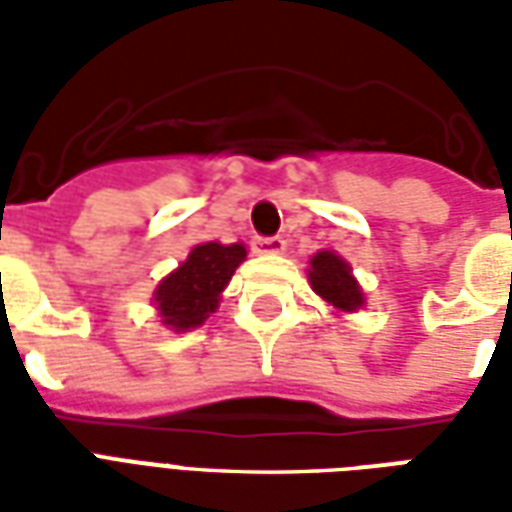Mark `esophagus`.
I'll list each match as a JSON object with an SVG mask.
<instances>
[{
    "mask_svg": "<svg viewBox=\"0 0 512 512\" xmlns=\"http://www.w3.org/2000/svg\"><path fill=\"white\" fill-rule=\"evenodd\" d=\"M285 246L288 241L282 238V235H257L255 241H252V249H255L257 255H282L285 252Z\"/></svg>",
    "mask_w": 512,
    "mask_h": 512,
    "instance_id": "34e87169",
    "label": "esophagus"
}]
</instances>
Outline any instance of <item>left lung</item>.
<instances>
[{
  "label": "left lung",
  "instance_id": "obj_1",
  "mask_svg": "<svg viewBox=\"0 0 512 512\" xmlns=\"http://www.w3.org/2000/svg\"><path fill=\"white\" fill-rule=\"evenodd\" d=\"M310 285L337 312H356L365 304V293L351 274V266L334 252H318L310 260Z\"/></svg>",
  "mask_w": 512,
  "mask_h": 512
}]
</instances>
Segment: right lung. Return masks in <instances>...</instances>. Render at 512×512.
Wrapping results in <instances>:
<instances>
[{
	"label": "right lung",
	"mask_w": 512,
	"mask_h": 512,
	"mask_svg": "<svg viewBox=\"0 0 512 512\" xmlns=\"http://www.w3.org/2000/svg\"><path fill=\"white\" fill-rule=\"evenodd\" d=\"M246 260L244 244H197L172 274L158 282L153 301L161 323L175 332L202 326L216 312L222 290L233 279L235 268Z\"/></svg>",
	"instance_id": "obj_1"
}]
</instances>
